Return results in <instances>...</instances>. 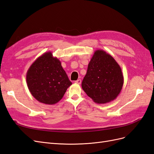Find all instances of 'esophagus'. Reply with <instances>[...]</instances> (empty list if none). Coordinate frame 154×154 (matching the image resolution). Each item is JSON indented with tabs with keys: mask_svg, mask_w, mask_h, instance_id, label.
<instances>
[{
	"mask_svg": "<svg viewBox=\"0 0 154 154\" xmlns=\"http://www.w3.org/2000/svg\"><path fill=\"white\" fill-rule=\"evenodd\" d=\"M82 82V80H80V79H78V80H77L76 81H75V83H77V84H80Z\"/></svg>",
	"mask_w": 154,
	"mask_h": 154,
	"instance_id": "34e87169",
	"label": "esophagus"
}]
</instances>
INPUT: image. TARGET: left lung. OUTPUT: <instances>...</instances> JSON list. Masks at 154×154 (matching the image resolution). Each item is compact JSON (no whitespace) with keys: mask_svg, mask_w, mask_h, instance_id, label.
Instances as JSON below:
<instances>
[{"mask_svg":"<svg viewBox=\"0 0 154 154\" xmlns=\"http://www.w3.org/2000/svg\"><path fill=\"white\" fill-rule=\"evenodd\" d=\"M124 78L119 64L105 51L96 50L82 83L83 90L96 103L114 100L122 89Z\"/></svg>","mask_w":154,"mask_h":154,"instance_id":"left-lung-1","label":"left lung"}]
</instances>
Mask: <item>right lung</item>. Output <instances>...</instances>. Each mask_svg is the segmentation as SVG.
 <instances>
[{"instance_id": "add662e5", "label": "right lung", "mask_w": 154, "mask_h": 154, "mask_svg": "<svg viewBox=\"0 0 154 154\" xmlns=\"http://www.w3.org/2000/svg\"><path fill=\"white\" fill-rule=\"evenodd\" d=\"M26 82L32 96L47 105L58 103L72 85L61 62L51 51L44 53L31 65Z\"/></svg>"}]
</instances>
